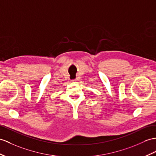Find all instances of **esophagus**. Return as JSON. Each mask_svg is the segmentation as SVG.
I'll return each instance as SVG.
<instances>
[{"label":"esophagus","instance_id":"34e87169","mask_svg":"<svg viewBox=\"0 0 156 156\" xmlns=\"http://www.w3.org/2000/svg\"><path fill=\"white\" fill-rule=\"evenodd\" d=\"M72 81H73L74 83H76V81H78V79L76 78V79H73V80H72Z\"/></svg>","mask_w":156,"mask_h":156}]
</instances>
